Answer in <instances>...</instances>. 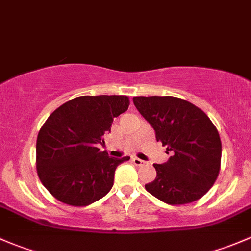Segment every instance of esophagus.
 Segmentation results:
<instances>
[{"mask_svg": "<svg viewBox=\"0 0 251 251\" xmlns=\"http://www.w3.org/2000/svg\"><path fill=\"white\" fill-rule=\"evenodd\" d=\"M131 162H133V163L135 164V165H138V167H140V165H143V164L145 163L143 159L136 158V157H134V158H131Z\"/></svg>", "mask_w": 251, "mask_h": 251, "instance_id": "1", "label": "esophagus"}]
</instances>
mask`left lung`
I'll return each mask as SVG.
<instances>
[{
	"label": "left lung",
	"mask_w": 251,
	"mask_h": 251,
	"mask_svg": "<svg viewBox=\"0 0 251 251\" xmlns=\"http://www.w3.org/2000/svg\"><path fill=\"white\" fill-rule=\"evenodd\" d=\"M133 102L170 153L153 164L157 176L145 185L147 192L172 205L200 200L220 172L221 140L210 118L180 98L134 97Z\"/></svg>",
	"instance_id": "8db88e82"
}]
</instances>
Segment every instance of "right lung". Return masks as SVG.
<instances>
[{"instance_id":"obj_1","label":"right lung","mask_w":251,"mask_h":251,"mask_svg":"<svg viewBox=\"0 0 251 251\" xmlns=\"http://www.w3.org/2000/svg\"><path fill=\"white\" fill-rule=\"evenodd\" d=\"M125 95H84L56 108L41 128L36 168L51 196L74 206H86L106 196L115 170L130 157H108L98 144L111 131L113 118L126 112Z\"/></svg>"}]
</instances>
